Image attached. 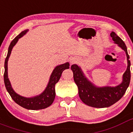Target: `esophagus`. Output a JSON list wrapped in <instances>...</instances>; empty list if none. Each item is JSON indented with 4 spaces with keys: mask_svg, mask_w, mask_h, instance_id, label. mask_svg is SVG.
<instances>
[{
    "mask_svg": "<svg viewBox=\"0 0 133 133\" xmlns=\"http://www.w3.org/2000/svg\"><path fill=\"white\" fill-rule=\"evenodd\" d=\"M78 59L77 58H75V57H72V58H70V63L71 64H74V63H76L77 62Z\"/></svg>",
    "mask_w": 133,
    "mask_h": 133,
    "instance_id": "34e87169",
    "label": "esophagus"
}]
</instances>
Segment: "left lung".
Returning a JSON list of instances; mask_svg holds the SVG:
<instances>
[{"label": "left lung", "mask_w": 133, "mask_h": 133, "mask_svg": "<svg viewBox=\"0 0 133 133\" xmlns=\"http://www.w3.org/2000/svg\"><path fill=\"white\" fill-rule=\"evenodd\" d=\"M110 36L114 43L118 44L121 48L125 51L127 58V68L123 74V81L120 84L115 87H97L88 80L80 66L77 64H72L71 66L74 80L78 88L79 97L85 104L93 108H108L115 103L123 96L130 84L131 62L127 49L124 41L117 36L115 32L112 31Z\"/></svg>", "instance_id": "left-lung-1"}]
</instances>
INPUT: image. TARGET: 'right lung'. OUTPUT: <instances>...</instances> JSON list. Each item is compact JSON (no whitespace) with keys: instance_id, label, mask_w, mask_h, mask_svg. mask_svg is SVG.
<instances>
[{"instance_id":"right-lung-1","label":"right lung","mask_w":133,"mask_h":133,"mask_svg":"<svg viewBox=\"0 0 133 133\" xmlns=\"http://www.w3.org/2000/svg\"><path fill=\"white\" fill-rule=\"evenodd\" d=\"M28 30H25L22 31L18 36H16L12 41L10 44L9 47H8V54H7L6 58L5 59V62H4V84H5L6 90L9 93L12 99L17 104L27 109L38 110V109H42L48 108L53 103L55 97V84L60 79L63 70L66 69H69L70 64L69 63H66L64 64L57 66L50 76L49 81V83L45 90L39 96H36L32 97H25L19 96L18 94L16 93L12 88L8 77V61L13 47L15 45L18 39L23 36H24L28 32Z\"/></svg>"}]
</instances>
